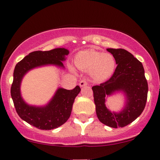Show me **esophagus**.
<instances>
[{"instance_id":"34e87169","label":"esophagus","mask_w":160,"mask_h":160,"mask_svg":"<svg viewBox=\"0 0 160 160\" xmlns=\"http://www.w3.org/2000/svg\"><path fill=\"white\" fill-rule=\"evenodd\" d=\"M80 86H81V87H83V86H86L89 85V82H88V81L86 80H84V79H82V80H81L80 81Z\"/></svg>"}]
</instances>
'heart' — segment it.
<instances>
[{
	"instance_id": "heart-1",
	"label": "heart",
	"mask_w": 160,
	"mask_h": 160,
	"mask_svg": "<svg viewBox=\"0 0 160 160\" xmlns=\"http://www.w3.org/2000/svg\"><path fill=\"white\" fill-rule=\"evenodd\" d=\"M75 64L79 69L90 71L97 80H107L113 74L116 67L115 58L111 54L88 49L80 52L75 58Z\"/></svg>"
}]
</instances>
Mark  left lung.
Wrapping results in <instances>:
<instances>
[{
	"mask_svg": "<svg viewBox=\"0 0 160 160\" xmlns=\"http://www.w3.org/2000/svg\"><path fill=\"white\" fill-rule=\"evenodd\" d=\"M117 64L115 71L107 81L92 87L95 111L101 122L112 128L124 127L141 114L146 105L148 85L142 64L123 49H107ZM116 91L126 93L127 104L120 113L106 108L105 98Z\"/></svg>",
	"mask_w": 160,
	"mask_h": 160,
	"instance_id": "left-lung-1",
	"label": "left lung"
}]
</instances>
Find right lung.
<instances>
[{
    "mask_svg": "<svg viewBox=\"0 0 160 160\" xmlns=\"http://www.w3.org/2000/svg\"><path fill=\"white\" fill-rule=\"evenodd\" d=\"M69 51L57 48L49 51H34L29 53L16 64L13 72V81L10 93L16 111L20 118L34 127L43 130H51L59 127L68 120L71 116L74 99L80 92L77 86L74 89L59 88L50 102L44 107L28 105L20 94L22 79L29 70L46 65H56L64 67L62 61Z\"/></svg>",
    "mask_w": 160,
    "mask_h": 160,
    "instance_id": "add662e5",
    "label": "right lung"
}]
</instances>
